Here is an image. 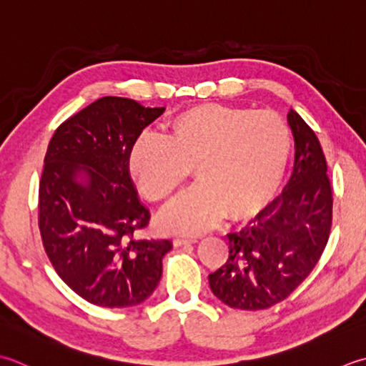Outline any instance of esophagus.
I'll return each instance as SVG.
<instances>
[{
	"label": "esophagus",
	"mask_w": 366,
	"mask_h": 366,
	"mask_svg": "<svg viewBox=\"0 0 366 366\" xmlns=\"http://www.w3.org/2000/svg\"><path fill=\"white\" fill-rule=\"evenodd\" d=\"M197 241H198L197 238H174L173 244H174V247H181L185 244H195Z\"/></svg>",
	"instance_id": "34e87169"
}]
</instances>
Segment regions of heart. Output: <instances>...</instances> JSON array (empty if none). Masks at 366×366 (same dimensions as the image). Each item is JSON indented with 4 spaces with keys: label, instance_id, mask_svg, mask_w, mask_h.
<instances>
[{
    "label": "heart",
    "instance_id": "obj_1",
    "mask_svg": "<svg viewBox=\"0 0 366 366\" xmlns=\"http://www.w3.org/2000/svg\"><path fill=\"white\" fill-rule=\"evenodd\" d=\"M292 146V132L279 114L207 103L171 119L163 141L136 142L128 171L147 199L167 203L192 168L198 184L162 214L160 225L198 234L225 214L230 220L257 216L281 189Z\"/></svg>",
    "mask_w": 366,
    "mask_h": 366
}]
</instances>
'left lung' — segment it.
<instances>
[{
	"mask_svg": "<svg viewBox=\"0 0 366 366\" xmlns=\"http://www.w3.org/2000/svg\"><path fill=\"white\" fill-rule=\"evenodd\" d=\"M293 173L281 195L247 227L228 233L230 257L209 285L222 303L259 311L281 303L316 267L332 228L333 198L327 162L310 125L290 109Z\"/></svg>",
	"mask_w": 366,
	"mask_h": 366,
	"instance_id": "8db88e82",
	"label": "left lung"
}]
</instances>
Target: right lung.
<instances>
[{"mask_svg":"<svg viewBox=\"0 0 366 366\" xmlns=\"http://www.w3.org/2000/svg\"><path fill=\"white\" fill-rule=\"evenodd\" d=\"M163 111L104 97L63 122L49 142L39 182L42 244L63 282L92 305L136 306L160 282L173 242L134 238L150 214L128 157Z\"/></svg>","mask_w":366,"mask_h":366,"instance_id":"1","label":"right lung"}]
</instances>
